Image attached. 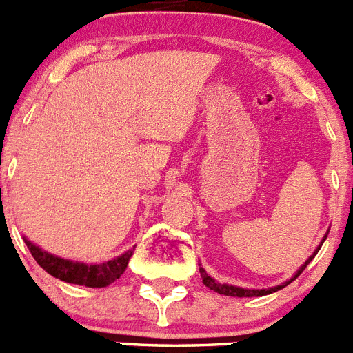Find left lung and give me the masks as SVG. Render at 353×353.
Instances as JSON below:
<instances>
[{"instance_id":"8db88e82","label":"left lung","mask_w":353,"mask_h":353,"mask_svg":"<svg viewBox=\"0 0 353 353\" xmlns=\"http://www.w3.org/2000/svg\"><path fill=\"white\" fill-rule=\"evenodd\" d=\"M323 240H325V239H323ZM322 244H323V242H322ZM318 251H320V248H318L316 251H314L313 256L307 258V261H305V263L302 265L301 269L297 270V274H295V276H293L292 279H290V281H286L285 285H281V286H274V288H270V290H244V288H239V286L223 285V283H217V281H215V279H212V277L208 276V274L205 272L203 269H199V272H201V276H203L205 286H208V288L214 290V292L221 293V295H228V297H261V295H269V293L277 292V290L285 288L286 285H290V283H292V281H295V279H297V277L301 276L302 272H304L305 267L310 265V261L313 260L314 256H316V252H318Z\"/></svg>"}]
</instances>
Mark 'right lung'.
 <instances>
[{
  "mask_svg": "<svg viewBox=\"0 0 353 353\" xmlns=\"http://www.w3.org/2000/svg\"><path fill=\"white\" fill-rule=\"evenodd\" d=\"M28 249H30L31 256L35 258L37 263L42 267L48 274H51L56 279H61L65 283H72V285H83L90 286V288H102L111 283H114L121 274L125 272L127 263H129L132 251H127L125 254L114 258L111 261L99 265H86L77 263V261L63 260V258L52 256L49 252L42 251L31 242H28Z\"/></svg>",
  "mask_w": 353,
  "mask_h": 353,
  "instance_id": "add662e5",
  "label": "right lung"
}]
</instances>
